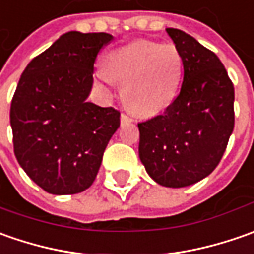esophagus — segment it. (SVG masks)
I'll use <instances>...</instances> for the list:
<instances>
[{
	"label": "esophagus",
	"mask_w": 254,
	"mask_h": 254,
	"mask_svg": "<svg viewBox=\"0 0 254 254\" xmlns=\"http://www.w3.org/2000/svg\"><path fill=\"white\" fill-rule=\"evenodd\" d=\"M120 120H122V124H127V123H131L132 119L130 116H127L126 113H122V117H120Z\"/></svg>",
	"instance_id": "1"
}]
</instances>
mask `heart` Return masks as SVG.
Segmentation results:
<instances>
[{
  "mask_svg": "<svg viewBox=\"0 0 254 254\" xmlns=\"http://www.w3.org/2000/svg\"><path fill=\"white\" fill-rule=\"evenodd\" d=\"M182 55L174 44L134 41L104 58V80L123 86V99L140 116L161 113L175 99L182 79Z\"/></svg>",
  "mask_w": 254,
  "mask_h": 254,
  "instance_id": "heart-1",
  "label": "heart"
}]
</instances>
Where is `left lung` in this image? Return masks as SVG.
Wrapping results in <instances>:
<instances>
[{
  "label": "left lung",
  "mask_w": 254,
  "mask_h": 254,
  "mask_svg": "<svg viewBox=\"0 0 254 254\" xmlns=\"http://www.w3.org/2000/svg\"><path fill=\"white\" fill-rule=\"evenodd\" d=\"M167 32L182 55L184 79L165 112L138 123V154L155 182L182 188L208 177L222 160L235 127V89L212 51L184 31Z\"/></svg>",
  "instance_id": "left-lung-1"
}]
</instances>
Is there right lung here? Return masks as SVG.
I'll use <instances>...</instances> for the list:
<instances>
[{
    "label": "right lung",
    "instance_id": "add662e5",
    "mask_svg": "<svg viewBox=\"0 0 254 254\" xmlns=\"http://www.w3.org/2000/svg\"><path fill=\"white\" fill-rule=\"evenodd\" d=\"M110 34H64L25 67L9 119L14 152L36 185L54 195L87 190L120 127V112L87 102L97 54Z\"/></svg>",
    "mask_w": 254,
    "mask_h": 254
}]
</instances>
